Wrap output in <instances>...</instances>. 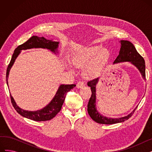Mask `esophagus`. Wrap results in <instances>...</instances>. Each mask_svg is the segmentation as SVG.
Instances as JSON below:
<instances>
[{"instance_id": "1", "label": "esophagus", "mask_w": 152, "mask_h": 152, "mask_svg": "<svg viewBox=\"0 0 152 152\" xmlns=\"http://www.w3.org/2000/svg\"><path fill=\"white\" fill-rule=\"evenodd\" d=\"M84 85H85V84L83 81H79L76 84V87H77V88L79 89V88H81V87H83Z\"/></svg>"}]
</instances>
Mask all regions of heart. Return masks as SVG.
Here are the masks:
<instances>
[{"label":"heart","instance_id":"1","mask_svg":"<svg viewBox=\"0 0 152 152\" xmlns=\"http://www.w3.org/2000/svg\"><path fill=\"white\" fill-rule=\"evenodd\" d=\"M101 48L100 46L80 48L72 54L71 64L76 68H82L85 66L83 69L84 75L88 78L94 77L99 73L102 64L109 56V51L105 48L101 50ZM99 51V52L97 55Z\"/></svg>","mask_w":152,"mask_h":152}]
</instances>
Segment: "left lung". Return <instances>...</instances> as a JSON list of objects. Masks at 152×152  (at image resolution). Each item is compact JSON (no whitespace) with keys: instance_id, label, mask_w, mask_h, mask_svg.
Listing matches in <instances>:
<instances>
[{"instance_id":"8db88e82","label":"left lung","mask_w":152,"mask_h":152,"mask_svg":"<svg viewBox=\"0 0 152 152\" xmlns=\"http://www.w3.org/2000/svg\"><path fill=\"white\" fill-rule=\"evenodd\" d=\"M119 42L121 43L120 50H119L118 57L115 60L113 64L128 61L138 69L142 78L144 80H146L145 63L144 59L137 52V50L135 49V47L131 42L121 40V41H119ZM98 81L99 77L94 79L93 80L87 83V86L91 87L92 91L91 97L89 99L88 105H87V111H88L89 115L93 120L99 124H113L124 122L131 118L137 106L129 115L121 118H108L103 116L99 113L96 106V85L98 83Z\"/></svg>"}]
</instances>
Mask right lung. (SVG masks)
<instances>
[{
  "mask_svg": "<svg viewBox=\"0 0 152 152\" xmlns=\"http://www.w3.org/2000/svg\"><path fill=\"white\" fill-rule=\"evenodd\" d=\"M58 44L59 42L53 41V40H48L44 37L33 36L29 38L26 42L16 48L7 69L6 81L7 86H9L8 85V78H9L10 69L13 65L16 58L18 57L21 50L33 49V48H36V49H37V48H42V49L49 50L55 54H57L58 53ZM75 86L76 84L60 85L55 96L49 104H47L43 108L36 111H28L20 108L16 103L14 99L10 94L11 101L16 111L23 117L36 121H45L50 120L57 115V114L59 113V111L61 110L66 93L72 89H73Z\"/></svg>",
  "mask_w": 152,
  "mask_h": 152,
  "instance_id": "right-lung-1",
  "label": "right lung"
}]
</instances>
